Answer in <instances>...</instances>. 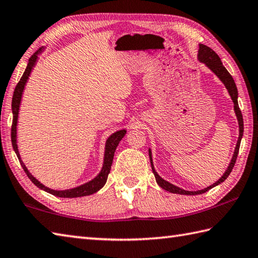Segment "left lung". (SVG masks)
I'll list each match as a JSON object with an SVG mask.
<instances>
[{
  "label": "left lung",
  "mask_w": 258,
  "mask_h": 258,
  "mask_svg": "<svg viewBox=\"0 0 258 258\" xmlns=\"http://www.w3.org/2000/svg\"><path fill=\"white\" fill-rule=\"evenodd\" d=\"M198 60L200 62L205 63L207 67H208L211 72H213L217 77H218L223 84L225 85V87L228 90V93L230 95L231 99H233L234 102V109H235V114L237 116V119H238V125H239V136H238V141H237V144H236V148H235V152L233 155V159H231L230 163L228 165V168L225 171V173L223 174V176L215 182L214 184H211L209 186H207L205 189H201L198 191H186L179 188V186H176L172 183L168 182V181H165L164 179L161 178V176L156 172L155 169H154V165H153V160H152V152H151V150L149 149V155H150V161H151V166H152V171L154 173L155 176V180L158 184L161 186V188L169 191V192H172V194H178V195H186V196H195V195H201V194H205L206 191H208L210 189H213L214 186L220 184L221 182H224V181L228 178V175L230 174L231 170H233L234 165L236 163V160H237V155H238L239 152V146H240V141L241 138H243V133H244V120H243V115H241V112L239 109V106H238V90H237L236 87V84L234 82L233 77H231V75L228 73V70H227L223 62H221V60L219 58V55L217 54L213 49L207 47L205 44H199V50H198Z\"/></svg>",
  "instance_id": "8db88e82"
}]
</instances>
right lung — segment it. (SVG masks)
I'll use <instances>...</instances> for the list:
<instances>
[{"instance_id": "obj_1", "label": "right lung", "mask_w": 258, "mask_h": 258, "mask_svg": "<svg viewBox=\"0 0 258 258\" xmlns=\"http://www.w3.org/2000/svg\"><path fill=\"white\" fill-rule=\"evenodd\" d=\"M42 51H43V48H40L37 52H34L31 55V58L29 59L28 66L24 70L21 79H20V82L18 83L17 87H15V89H14L13 98H12L13 120H12V128H11V141H12L13 150H14L15 154H17V156H18L20 163H21V165H22L24 172L27 173V175L29 176V179L31 180L32 182L38 186V188L45 191V192H49L55 197H60V198H78V197H85V196L93 195L95 192H97L98 190L102 189L105 185L106 181H107L108 173L110 172V166H112V163H113L115 150H116V148H117V145L120 142V140H122L124 138V135L126 134V130L117 131V132H115L110 135L107 139V141H106L105 153H104V163H103V168H102V170H100V172L96 175L93 180H90V181H88V182H86L79 186H76V188H73V189L53 190V189L48 188V186H45L44 184H42L40 181H38L31 173L29 172L27 166H25L23 161L21 160V156H20L18 144H17V125H18L20 104H21V98H22V94H23V90L25 87V84H27L29 76H30V74H31L35 63H37L38 54H40Z\"/></svg>"}]
</instances>
